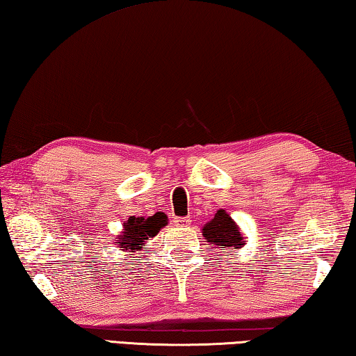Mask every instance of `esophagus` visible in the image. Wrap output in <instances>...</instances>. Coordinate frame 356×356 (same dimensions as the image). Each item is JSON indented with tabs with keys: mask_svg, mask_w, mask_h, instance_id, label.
<instances>
[{
	"mask_svg": "<svg viewBox=\"0 0 356 356\" xmlns=\"http://www.w3.org/2000/svg\"><path fill=\"white\" fill-rule=\"evenodd\" d=\"M175 223H177L178 227H188L191 223V219L189 217H177V219H175Z\"/></svg>",
	"mask_w": 356,
	"mask_h": 356,
	"instance_id": "esophagus-1",
	"label": "esophagus"
}]
</instances>
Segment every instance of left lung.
I'll return each instance as SVG.
<instances>
[{
    "instance_id": "1",
    "label": "left lung",
    "mask_w": 356,
    "mask_h": 356,
    "mask_svg": "<svg viewBox=\"0 0 356 356\" xmlns=\"http://www.w3.org/2000/svg\"><path fill=\"white\" fill-rule=\"evenodd\" d=\"M203 236L209 244L216 245L219 250H228V248H242L245 245V239L242 238L239 227L232 219V216L219 209L208 223H204Z\"/></svg>"
}]
</instances>
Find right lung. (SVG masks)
Instances as JSON below:
<instances>
[{"mask_svg":"<svg viewBox=\"0 0 356 356\" xmlns=\"http://www.w3.org/2000/svg\"><path fill=\"white\" fill-rule=\"evenodd\" d=\"M167 225L164 214H154L148 219L143 217H129L123 223V232L115 238V245L123 252H139L148 238L159 233L162 227Z\"/></svg>","mask_w":356,"mask_h":356,"instance_id":"obj_1","label":"right lung"}]
</instances>
